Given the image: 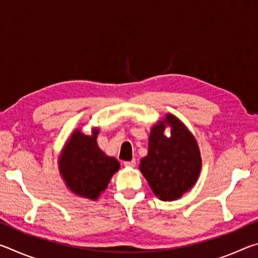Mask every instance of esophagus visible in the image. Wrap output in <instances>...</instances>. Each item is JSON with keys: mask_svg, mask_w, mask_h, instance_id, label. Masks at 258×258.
<instances>
[{"mask_svg": "<svg viewBox=\"0 0 258 258\" xmlns=\"http://www.w3.org/2000/svg\"><path fill=\"white\" fill-rule=\"evenodd\" d=\"M135 165H137V161H135V159L131 160V161H124L125 167H135Z\"/></svg>", "mask_w": 258, "mask_h": 258, "instance_id": "esophagus-1", "label": "esophagus"}]
</instances>
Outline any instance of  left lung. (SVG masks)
Masks as SVG:
<instances>
[{"label":"left lung","mask_w":258,"mask_h":258,"mask_svg":"<svg viewBox=\"0 0 258 258\" xmlns=\"http://www.w3.org/2000/svg\"><path fill=\"white\" fill-rule=\"evenodd\" d=\"M171 126V135L163 131ZM148 155L140 161V171L156 197L163 202L181 198L197 182L202 169L197 140L185 125L172 113L152 126Z\"/></svg>","instance_id":"left-lung-1"}]
</instances>
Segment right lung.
<instances>
[{"label":"right lung","mask_w":258,"mask_h":258,"mask_svg":"<svg viewBox=\"0 0 258 258\" xmlns=\"http://www.w3.org/2000/svg\"><path fill=\"white\" fill-rule=\"evenodd\" d=\"M99 128L86 135L75 130L59 157V172L69 190L83 198L97 200L107 189L119 161L100 149L97 138Z\"/></svg>","instance_id":"right-lung-1"}]
</instances>
